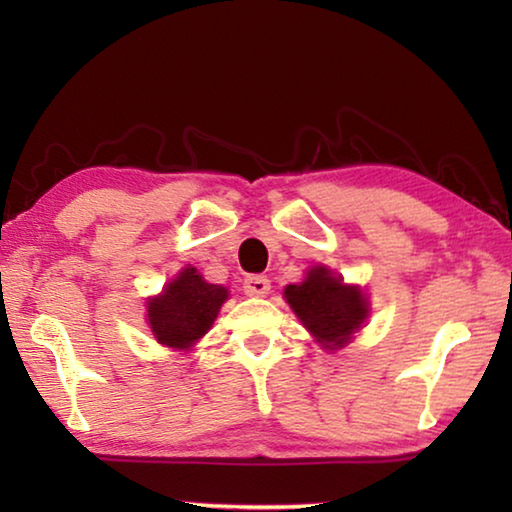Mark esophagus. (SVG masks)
<instances>
[{"label": "esophagus", "mask_w": 512, "mask_h": 512, "mask_svg": "<svg viewBox=\"0 0 512 512\" xmlns=\"http://www.w3.org/2000/svg\"><path fill=\"white\" fill-rule=\"evenodd\" d=\"M271 291V280L266 275H248L244 280L246 296H266Z\"/></svg>", "instance_id": "1"}]
</instances>
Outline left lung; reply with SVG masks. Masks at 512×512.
Masks as SVG:
<instances>
[{
  "instance_id": "1",
  "label": "left lung",
  "mask_w": 512,
  "mask_h": 512,
  "mask_svg": "<svg viewBox=\"0 0 512 512\" xmlns=\"http://www.w3.org/2000/svg\"><path fill=\"white\" fill-rule=\"evenodd\" d=\"M284 298L325 348H341L368 316V302L357 287H345L325 266L307 273L302 284H289Z\"/></svg>"
}]
</instances>
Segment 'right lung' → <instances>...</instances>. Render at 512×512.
<instances>
[{
    "label": "right lung",
    "mask_w": 512,
    "mask_h": 512,
    "mask_svg": "<svg viewBox=\"0 0 512 512\" xmlns=\"http://www.w3.org/2000/svg\"><path fill=\"white\" fill-rule=\"evenodd\" d=\"M228 298V289L207 284L196 268H185L164 287L160 298L149 302V325L158 343L187 350L212 327Z\"/></svg>",
    "instance_id": "1"
}]
</instances>
